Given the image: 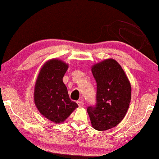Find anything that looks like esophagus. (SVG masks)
I'll use <instances>...</instances> for the list:
<instances>
[{
    "label": "esophagus",
    "instance_id": "1",
    "mask_svg": "<svg viewBox=\"0 0 159 159\" xmlns=\"http://www.w3.org/2000/svg\"><path fill=\"white\" fill-rule=\"evenodd\" d=\"M77 104L78 106H80V107H82V106H84V102L82 100H80V101H77Z\"/></svg>",
    "mask_w": 159,
    "mask_h": 159
}]
</instances>
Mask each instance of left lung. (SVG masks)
<instances>
[{
	"instance_id": "obj_1",
	"label": "left lung",
	"mask_w": 159,
	"mask_h": 159,
	"mask_svg": "<svg viewBox=\"0 0 159 159\" xmlns=\"http://www.w3.org/2000/svg\"><path fill=\"white\" fill-rule=\"evenodd\" d=\"M91 68L97 82V103L87 111L92 127L105 131L116 127L125 116L131 101V84L121 65L113 58Z\"/></svg>"
}]
</instances>
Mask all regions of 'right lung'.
<instances>
[{"label": "right lung", "instance_id": "obj_1", "mask_svg": "<svg viewBox=\"0 0 159 159\" xmlns=\"http://www.w3.org/2000/svg\"><path fill=\"white\" fill-rule=\"evenodd\" d=\"M69 64L57 58L48 60L41 67L34 89V102L39 112L56 124L64 121L78 107L69 98L63 77Z\"/></svg>", "mask_w": 159, "mask_h": 159}]
</instances>
